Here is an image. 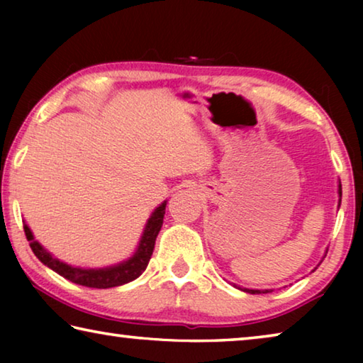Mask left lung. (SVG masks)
<instances>
[{
	"label": "left lung",
	"instance_id": "obj_1",
	"mask_svg": "<svg viewBox=\"0 0 363 363\" xmlns=\"http://www.w3.org/2000/svg\"><path fill=\"white\" fill-rule=\"evenodd\" d=\"M340 195H341V189H340ZM243 291H247V293H251V294H259V293H267V290L266 291H261V290H247V288H245Z\"/></svg>",
	"mask_w": 363,
	"mask_h": 363
}]
</instances>
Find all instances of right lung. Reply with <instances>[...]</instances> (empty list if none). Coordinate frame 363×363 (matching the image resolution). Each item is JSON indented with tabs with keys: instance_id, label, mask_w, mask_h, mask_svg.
I'll return each mask as SVG.
<instances>
[{
	"instance_id": "add662e5",
	"label": "right lung",
	"mask_w": 363,
	"mask_h": 363,
	"mask_svg": "<svg viewBox=\"0 0 363 363\" xmlns=\"http://www.w3.org/2000/svg\"><path fill=\"white\" fill-rule=\"evenodd\" d=\"M164 208H167V201L160 205L149 219V223L145 225L144 235L140 238L139 248L131 259L126 262H121L118 266L107 267V269H79L72 267L69 264L60 262L56 257H52L48 251L41 247V245L35 240L32 232H30L28 225H23V232H26L27 240L30 242V248L35 253L38 259L46 264L49 269H52L54 272L62 275L64 279L73 281V284L89 286V288H113L120 286L128 281H133L138 279L140 274L144 272L147 264L150 261V256L153 253V247H155V240L160 229L163 224L164 216Z\"/></svg>"
}]
</instances>
